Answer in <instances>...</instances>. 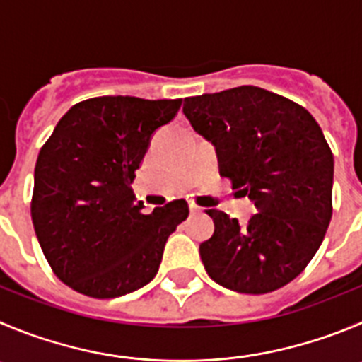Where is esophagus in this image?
<instances>
[{"label":"esophagus","mask_w":362,"mask_h":362,"mask_svg":"<svg viewBox=\"0 0 362 362\" xmlns=\"http://www.w3.org/2000/svg\"><path fill=\"white\" fill-rule=\"evenodd\" d=\"M189 211H191V214H200V212H202V209L198 207V205L191 204V205H189Z\"/></svg>","instance_id":"34e87169"}]
</instances>
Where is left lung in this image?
Here are the masks:
<instances>
[{"instance_id":"1","label":"left lung","mask_w":362,"mask_h":362,"mask_svg":"<svg viewBox=\"0 0 362 362\" xmlns=\"http://www.w3.org/2000/svg\"><path fill=\"white\" fill-rule=\"evenodd\" d=\"M192 128L218 151L219 173L255 202L245 227L209 209L214 234L200 245L223 288L264 295L300 275L332 218L334 155L302 105L253 86L184 100Z\"/></svg>"}]
</instances>
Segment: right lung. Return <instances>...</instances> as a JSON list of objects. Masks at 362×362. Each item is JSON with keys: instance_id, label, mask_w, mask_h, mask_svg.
Wrapping results in <instances>:
<instances>
[{"instance_id": "1", "label": "right lung", "mask_w": 362, "mask_h": 362, "mask_svg": "<svg viewBox=\"0 0 362 362\" xmlns=\"http://www.w3.org/2000/svg\"><path fill=\"white\" fill-rule=\"evenodd\" d=\"M182 100L100 96L73 105L35 164L32 221L53 273L90 298H116L157 275L164 245L189 216L185 200L144 214L132 182L151 134Z\"/></svg>"}]
</instances>
